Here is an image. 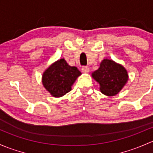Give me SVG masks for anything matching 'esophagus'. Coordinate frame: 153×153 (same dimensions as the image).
<instances>
[{"mask_svg":"<svg viewBox=\"0 0 153 153\" xmlns=\"http://www.w3.org/2000/svg\"><path fill=\"white\" fill-rule=\"evenodd\" d=\"M89 67H88V66H83L82 68V71L83 72V73H88V72H89Z\"/></svg>","mask_w":153,"mask_h":153,"instance_id":"1","label":"esophagus"}]
</instances>
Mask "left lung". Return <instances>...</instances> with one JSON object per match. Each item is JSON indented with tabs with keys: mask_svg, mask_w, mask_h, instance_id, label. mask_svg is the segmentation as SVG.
I'll return each instance as SVG.
<instances>
[{
	"mask_svg": "<svg viewBox=\"0 0 153 153\" xmlns=\"http://www.w3.org/2000/svg\"><path fill=\"white\" fill-rule=\"evenodd\" d=\"M91 75L100 84L101 92L108 97L119 94L128 80L127 71L123 66L108 59H103L98 70Z\"/></svg>",
	"mask_w": 153,
	"mask_h": 153,
	"instance_id": "obj_1",
	"label": "left lung"
}]
</instances>
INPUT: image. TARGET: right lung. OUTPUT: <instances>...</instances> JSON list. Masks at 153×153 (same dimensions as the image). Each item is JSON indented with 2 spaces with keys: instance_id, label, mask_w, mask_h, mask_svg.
Here are the masks:
<instances>
[{
  "instance_id": "right-lung-1",
  "label": "right lung",
  "mask_w": 153,
  "mask_h": 153,
  "mask_svg": "<svg viewBox=\"0 0 153 153\" xmlns=\"http://www.w3.org/2000/svg\"><path fill=\"white\" fill-rule=\"evenodd\" d=\"M82 74L75 66H70L64 59L51 64L42 74L44 88L53 97H61L71 91V86Z\"/></svg>"
}]
</instances>
